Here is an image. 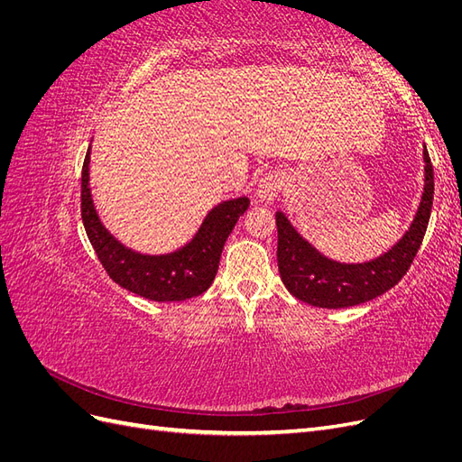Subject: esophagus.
<instances>
[{"mask_svg":"<svg viewBox=\"0 0 462 462\" xmlns=\"http://www.w3.org/2000/svg\"><path fill=\"white\" fill-rule=\"evenodd\" d=\"M285 187V180H283V175L279 171H270L265 173L260 183H258V189H256V197L260 200H265V202H272L279 192H282V189Z\"/></svg>","mask_w":462,"mask_h":462,"instance_id":"obj_1","label":"esophagus"}]
</instances>
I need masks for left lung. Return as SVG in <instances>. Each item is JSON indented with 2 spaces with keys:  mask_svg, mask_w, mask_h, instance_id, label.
<instances>
[{
  "mask_svg": "<svg viewBox=\"0 0 462 462\" xmlns=\"http://www.w3.org/2000/svg\"><path fill=\"white\" fill-rule=\"evenodd\" d=\"M426 185L411 229L385 253L366 263H339L321 256L277 212V265L292 297L319 309H346L368 302L395 287L409 272L428 229L433 200V167L424 146Z\"/></svg>",
  "mask_w": 462,
  "mask_h": 462,
  "instance_id": "1",
  "label": "left lung"
}]
</instances>
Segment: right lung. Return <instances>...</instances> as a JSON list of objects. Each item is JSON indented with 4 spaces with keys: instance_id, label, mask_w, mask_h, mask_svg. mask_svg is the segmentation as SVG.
<instances>
[{
    "instance_id": "right-lung-1",
    "label": "right lung",
    "mask_w": 462,
    "mask_h": 462,
    "mask_svg": "<svg viewBox=\"0 0 462 462\" xmlns=\"http://www.w3.org/2000/svg\"><path fill=\"white\" fill-rule=\"evenodd\" d=\"M90 148L82 163L80 214L94 253L117 285L138 297L156 302H175L199 297L212 285L219 256L235 223L246 212L248 199L227 200L216 206L204 219L197 236L173 254L144 256L125 248L97 219L88 189Z\"/></svg>"
}]
</instances>
